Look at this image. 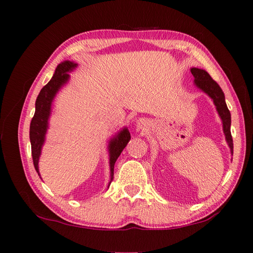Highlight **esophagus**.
Here are the masks:
<instances>
[{"mask_svg": "<svg viewBox=\"0 0 253 253\" xmlns=\"http://www.w3.org/2000/svg\"><path fill=\"white\" fill-rule=\"evenodd\" d=\"M146 124H147V121L144 120V119H139L138 122H137V126H138L140 129L144 128V127L146 126Z\"/></svg>", "mask_w": 253, "mask_h": 253, "instance_id": "obj_1", "label": "esophagus"}]
</instances>
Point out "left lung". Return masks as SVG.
I'll list each match as a JSON object with an SVG mask.
<instances>
[{"label":"left lung","mask_w":253,"mask_h":253,"mask_svg":"<svg viewBox=\"0 0 253 253\" xmlns=\"http://www.w3.org/2000/svg\"><path fill=\"white\" fill-rule=\"evenodd\" d=\"M190 70L194 77V83H196V85L201 90H203L204 93L209 95L212 99L213 103H215L218 114L222 121L225 140L228 142L231 153L233 155V139L231 134V113L228 107H226L224 94L221 87L218 85V83L215 80H212V78L210 76V74L204 69L193 67Z\"/></svg>","instance_id":"8db88e82"}]
</instances>
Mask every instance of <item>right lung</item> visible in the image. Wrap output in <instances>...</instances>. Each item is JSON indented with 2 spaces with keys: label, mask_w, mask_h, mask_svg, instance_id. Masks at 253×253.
<instances>
[{
  "label": "right lung",
  "mask_w": 253,
  "mask_h": 253,
  "mask_svg": "<svg viewBox=\"0 0 253 253\" xmlns=\"http://www.w3.org/2000/svg\"><path fill=\"white\" fill-rule=\"evenodd\" d=\"M77 65L78 64L70 61H65L57 65L53 77L51 78V80L42 88L40 95L37 96V99L35 102V113L30 125V140L33 164L38 175H40V171H38V161H40L42 147L43 145L44 138H46L48 121L51 114V105H52V101L56 93L59 92L60 88L68 81V73L74 68H76ZM129 140H130V133H129L127 128H124L109 142L108 148L110 155V172H111V175L110 176H111V178H110L108 188L113 179L115 161L119 158L123 150L126 147Z\"/></svg>",
  "instance_id": "right-lung-1"
}]
</instances>
